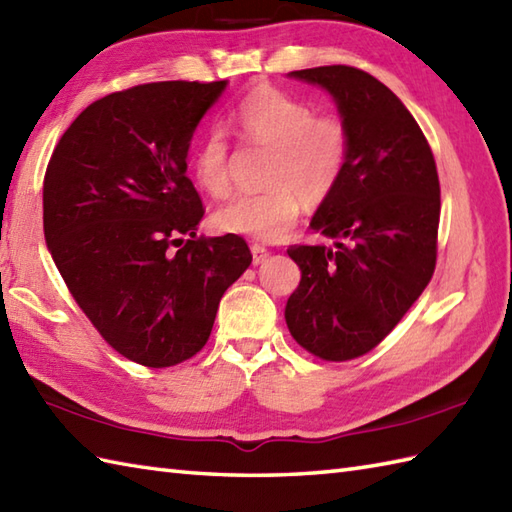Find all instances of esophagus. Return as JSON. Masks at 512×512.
<instances>
[{
  "label": "esophagus",
  "mask_w": 512,
  "mask_h": 512,
  "mask_svg": "<svg viewBox=\"0 0 512 512\" xmlns=\"http://www.w3.org/2000/svg\"><path fill=\"white\" fill-rule=\"evenodd\" d=\"M250 253H253V264H255V266L266 262V257L270 255L268 248L262 246V244H253V246H250Z\"/></svg>",
  "instance_id": "1"
}]
</instances>
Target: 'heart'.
<instances>
[{
  "mask_svg": "<svg viewBox=\"0 0 512 512\" xmlns=\"http://www.w3.org/2000/svg\"><path fill=\"white\" fill-rule=\"evenodd\" d=\"M233 125L246 143L270 147L268 189L237 193L215 211L224 233L277 242L297 224L303 200L323 202L341 182L350 136L339 118L317 116L308 103L277 88H259L239 103ZM231 149L220 129L206 132L191 154V173L213 198L231 191Z\"/></svg>",
  "mask_w": 512,
  "mask_h": 512,
  "instance_id": "1",
  "label": "heart"
}]
</instances>
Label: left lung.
Returning a JSON list of instances; mask_svg holds the SVG:
<instances>
[{"label": "left lung", "mask_w": 512, "mask_h": 512, "mask_svg": "<svg viewBox=\"0 0 512 512\" xmlns=\"http://www.w3.org/2000/svg\"><path fill=\"white\" fill-rule=\"evenodd\" d=\"M328 92L350 136L341 182L310 228L332 246H290L301 268L286 323L323 361L363 356L396 328L431 281L440 182L416 118L387 85L350 65L288 74Z\"/></svg>", "instance_id": "8db88e82"}]
</instances>
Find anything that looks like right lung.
I'll return each mask as SVG.
<instances>
[{"mask_svg":"<svg viewBox=\"0 0 512 512\" xmlns=\"http://www.w3.org/2000/svg\"><path fill=\"white\" fill-rule=\"evenodd\" d=\"M226 85L162 81L107 94L76 116L48 162L50 255L85 317L138 365L198 354L226 288L253 262L239 235L195 237L204 206L187 156Z\"/></svg>","mask_w":512,"mask_h":512,"instance_id":"1","label":"right lung"}]
</instances>
